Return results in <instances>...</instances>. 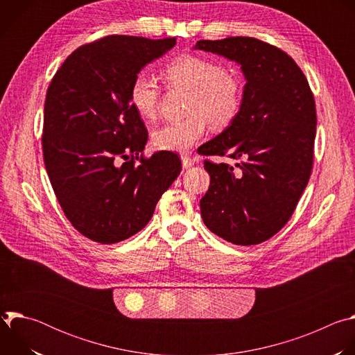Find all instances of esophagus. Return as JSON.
<instances>
[{"label":"esophagus","instance_id":"esophagus-1","mask_svg":"<svg viewBox=\"0 0 355 355\" xmlns=\"http://www.w3.org/2000/svg\"><path fill=\"white\" fill-rule=\"evenodd\" d=\"M181 162H182V168L184 170H188V168H191L193 166V160L191 157H188L187 155L181 156Z\"/></svg>","mask_w":355,"mask_h":355}]
</instances>
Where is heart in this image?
Masks as SVG:
<instances>
[{
	"mask_svg": "<svg viewBox=\"0 0 355 355\" xmlns=\"http://www.w3.org/2000/svg\"><path fill=\"white\" fill-rule=\"evenodd\" d=\"M170 87L191 91L188 116L170 121L153 132V144L160 150L187 151L204 136L208 122L215 129L230 125L241 107V81L239 76L207 58L182 55L163 70ZM160 88L153 77L139 73L129 87V101L136 114L153 121L159 111Z\"/></svg>",
	"mask_w": 355,
	"mask_h": 355,
	"instance_id": "b5f03b06",
	"label": "heart"
}]
</instances>
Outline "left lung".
Returning <instances> with one entry per match:
<instances>
[{
  "label": "left lung",
  "instance_id": "8db88e82",
  "mask_svg": "<svg viewBox=\"0 0 355 355\" xmlns=\"http://www.w3.org/2000/svg\"><path fill=\"white\" fill-rule=\"evenodd\" d=\"M192 49L240 66L245 84L234 121L198 153L239 160L205 162L211 184L200 216L216 236L237 245L278 233L305 191L313 163L316 107L306 77L275 46L254 37L199 40Z\"/></svg>",
  "mask_w": 355,
  "mask_h": 355
}]
</instances>
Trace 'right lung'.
<instances>
[{
    "label": "right lung",
    "mask_w": 355,
    "mask_h": 355,
    "mask_svg": "<svg viewBox=\"0 0 355 355\" xmlns=\"http://www.w3.org/2000/svg\"><path fill=\"white\" fill-rule=\"evenodd\" d=\"M175 43L103 37L74 50L47 88L46 171L66 218L89 240L114 244L140 232L180 175L173 151L139 159L148 135L129 101L133 77Z\"/></svg>",
    "instance_id": "right-lung-1"
}]
</instances>
